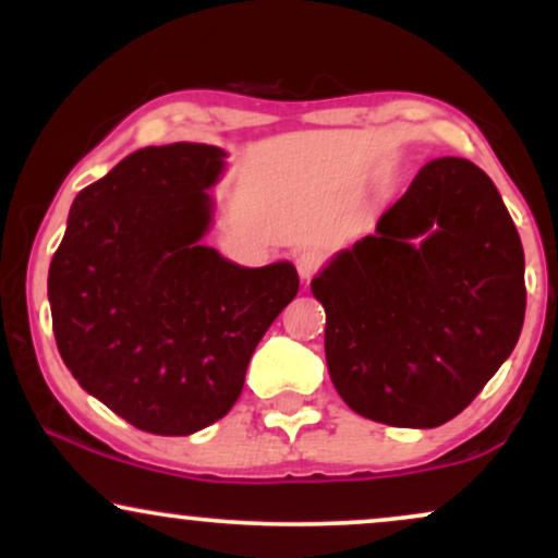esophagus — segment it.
<instances>
[{"instance_id":"34e87169","label":"esophagus","mask_w":558,"mask_h":558,"mask_svg":"<svg viewBox=\"0 0 558 558\" xmlns=\"http://www.w3.org/2000/svg\"><path fill=\"white\" fill-rule=\"evenodd\" d=\"M319 267H323V254L317 248H304V252L296 254V270L304 280H310Z\"/></svg>"}]
</instances>
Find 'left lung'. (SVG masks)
<instances>
[{"label":"left lung","instance_id":"8db88e82","mask_svg":"<svg viewBox=\"0 0 558 558\" xmlns=\"http://www.w3.org/2000/svg\"><path fill=\"white\" fill-rule=\"evenodd\" d=\"M325 360L362 417L438 427L464 412L520 341L527 291L520 233L477 165L417 172L375 235L312 280Z\"/></svg>","mask_w":558,"mask_h":558}]
</instances>
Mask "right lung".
Wrapping results in <instances>:
<instances>
[{"label": "right lung", "mask_w": 558, "mask_h": 558, "mask_svg": "<svg viewBox=\"0 0 558 558\" xmlns=\"http://www.w3.org/2000/svg\"><path fill=\"white\" fill-rule=\"evenodd\" d=\"M222 157L185 141L128 155L75 196L49 265L62 362L144 433L191 435L226 417L299 293L291 262L252 270L202 246Z\"/></svg>", "instance_id": "1"}]
</instances>
